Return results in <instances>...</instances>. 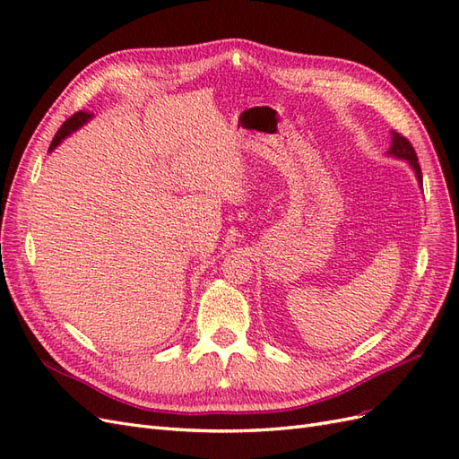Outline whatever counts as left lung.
Instances as JSON below:
<instances>
[{"mask_svg":"<svg viewBox=\"0 0 459 459\" xmlns=\"http://www.w3.org/2000/svg\"><path fill=\"white\" fill-rule=\"evenodd\" d=\"M388 152H391V155H394V157H398V159L410 160V164L413 166V170H415V176H418V179L421 182V166L418 162V155H415V149L408 142L406 135L393 132V147Z\"/></svg>","mask_w":459,"mask_h":459,"instance_id":"obj_1","label":"left lung"}]
</instances>
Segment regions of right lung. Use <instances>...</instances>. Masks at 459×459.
I'll use <instances>...</instances> for the list:
<instances>
[{"instance_id": "right-lung-1", "label": "right lung", "mask_w": 459, "mask_h": 459, "mask_svg": "<svg viewBox=\"0 0 459 459\" xmlns=\"http://www.w3.org/2000/svg\"><path fill=\"white\" fill-rule=\"evenodd\" d=\"M90 118H91V115L86 113V110H78V113H74L71 118H66V120L63 122V126L59 128V132L55 134L53 142H51V145H49V151H53L55 147H57V145L61 143V140H65V137H66L68 134L74 132L76 128H80L82 124H86V120H90Z\"/></svg>"}]
</instances>
